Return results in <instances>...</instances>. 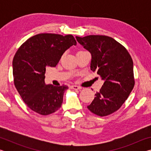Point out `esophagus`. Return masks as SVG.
<instances>
[{"label": "esophagus", "mask_w": 151, "mask_h": 151, "mask_svg": "<svg viewBox=\"0 0 151 151\" xmlns=\"http://www.w3.org/2000/svg\"><path fill=\"white\" fill-rule=\"evenodd\" d=\"M70 87H71V88L75 89V90H78V89H81V86H77V85H72V86H70Z\"/></svg>", "instance_id": "34e87169"}]
</instances>
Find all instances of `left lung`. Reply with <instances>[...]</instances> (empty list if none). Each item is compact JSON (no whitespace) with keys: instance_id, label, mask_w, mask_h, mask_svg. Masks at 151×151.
I'll return each mask as SVG.
<instances>
[{"instance_id":"8db88e82","label":"left lung","mask_w":151,"mask_h":151,"mask_svg":"<svg viewBox=\"0 0 151 151\" xmlns=\"http://www.w3.org/2000/svg\"><path fill=\"white\" fill-rule=\"evenodd\" d=\"M92 55L91 69L104 80L88 109L104 116L121 108L134 88L133 62L127 48L105 35L76 37Z\"/></svg>"}]
</instances>
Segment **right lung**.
Masks as SVG:
<instances>
[{
	"instance_id": "right-lung-1",
	"label": "right lung",
	"mask_w": 151,
	"mask_h": 151,
	"mask_svg": "<svg viewBox=\"0 0 151 151\" xmlns=\"http://www.w3.org/2000/svg\"><path fill=\"white\" fill-rule=\"evenodd\" d=\"M76 45L71 35L41 33L29 38L19 48L12 61L14 83L32 111L48 115L61 107L68 87L45 85L46 68L56 66L65 50Z\"/></svg>"
}]
</instances>
